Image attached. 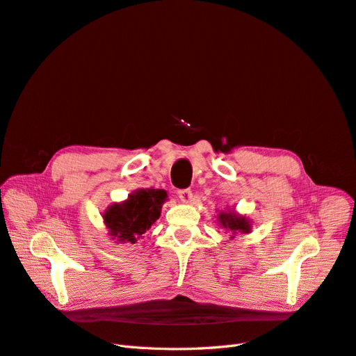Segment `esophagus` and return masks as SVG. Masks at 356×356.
<instances>
[{
	"label": "esophagus",
	"mask_w": 356,
	"mask_h": 356,
	"mask_svg": "<svg viewBox=\"0 0 356 356\" xmlns=\"http://www.w3.org/2000/svg\"><path fill=\"white\" fill-rule=\"evenodd\" d=\"M178 197L184 203H191L193 202V191L190 188H184L178 191Z\"/></svg>",
	"instance_id": "34e87169"
}]
</instances>
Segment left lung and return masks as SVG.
Masks as SVG:
<instances>
[{
	"instance_id": "8db88e82",
	"label": "left lung",
	"mask_w": 356,
	"mask_h": 356,
	"mask_svg": "<svg viewBox=\"0 0 356 356\" xmlns=\"http://www.w3.org/2000/svg\"><path fill=\"white\" fill-rule=\"evenodd\" d=\"M218 220L220 223V227L223 229L232 232V236L235 234H248L251 232V223L245 216H241L238 213H235L234 210L231 211H219L218 215Z\"/></svg>"
}]
</instances>
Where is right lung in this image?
Returning a JSON list of instances; mask_svg holds the SVG:
<instances>
[{
    "label": "right lung",
    "instance_id": "1",
    "mask_svg": "<svg viewBox=\"0 0 356 356\" xmlns=\"http://www.w3.org/2000/svg\"><path fill=\"white\" fill-rule=\"evenodd\" d=\"M166 197L165 190L141 188L131 193L125 202L108 207L102 218L109 236L118 243L136 244L159 219Z\"/></svg>",
    "mask_w": 356,
    "mask_h": 356
}]
</instances>
